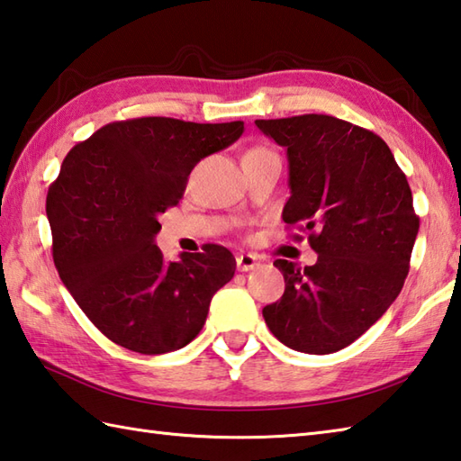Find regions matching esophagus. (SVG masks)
I'll return each mask as SVG.
<instances>
[{
	"instance_id": "obj_1",
	"label": "esophagus",
	"mask_w": 461,
	"mask_h": 461,
	"mask_svg": "<svg viewBox=\"0 0 461 461\" xmlns=\"http://www.w3.org/2000/svg\"><path fill=\"white\" fill-rule=\"evenodd\" d=\"M258 258L255 257V255H237V268L240 270V272H249V270H255V268H258Z\"/></svg>"
}]
</instances>
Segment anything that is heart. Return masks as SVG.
I'll return each instance as SVG.
<instances>
[{"mask_svg": "<svg viewBox=\"0 0 461 461\" xmlns=\"http://www.w3.org/2000/svg\"><path fill=\"white\" fill-rule=\"evenodd\" d=\"M267 155H276V153L268 147H252L249 149L247 155H244V158H257V157H267Z\"/></svg>", "mask_w": 461, "mask_h": 461, "instance_id": "obj_1", "label": "heart"}]
</instances>
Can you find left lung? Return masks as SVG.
Masks as SVG:
<instances>
[{
    "instance_id": "obj_1",
    "label": "left lung",
    "mask_w": 461,
    "mask_h": 461,
    "mask_svg": "<svg viewBox=\"0 0 461 461\" xmlns=\"http://www.w3.org/2000/svg\"><path fill=\"white\" fill-rule=\"evenodd\" d=\"M255 123L286 149L283 221L306 230L318 255L304 268L275 260L285 294L262 316L288 348L338 352L386 312L408 276L420 229L408 178L378 135L348 121L312 113Z\"/></svg>"
}]
</instances>
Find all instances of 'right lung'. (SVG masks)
Masks as SVG:
<instances>
[{
  "instance_id": "1",
  "label": "right lung",
  "mask_w": 461,
  "mask_h": 461,
  "mask_svg": "<svg viewBox=\"0 0 461 461\" xmlns=\"http://www.w3.org/2000/svg\"><path fill=\"white\" fill-rule=\"evenodd\" d=\"M242 121H115L75 145L47 191L53 262L65 288L111 342L139 354L183 348L203 330L211 298L234 276L221 244L165 260L158 217L201 158L232 145Z\"/></svg>"
}]
</instances>
